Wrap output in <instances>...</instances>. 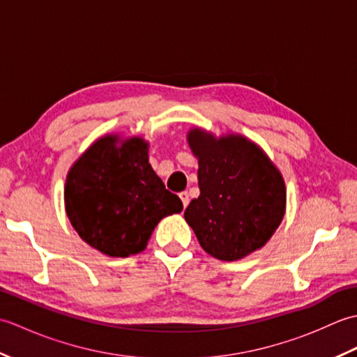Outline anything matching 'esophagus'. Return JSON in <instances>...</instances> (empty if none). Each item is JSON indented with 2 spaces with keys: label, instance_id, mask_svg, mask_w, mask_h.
I'll use <instances>...</instances> for the list:
<instances>
[{
  "label": "esophagus",
  "instance_id": "esophagus-1",
  "mask_svg": "<svg viewBox=\"0 0 357 357\" xmlns=\"http://www.w3.org/2000/svg\"><path fill=\"white\" fill-rule=\"evenodd\" d=\"M179 198H181V201H183V206L187 207L188 206V201H190V199H188V193L187 192H181L179 193Z\"/></svg>",
  "mask_w": 357,
  "mask_h": 357
}]
</instances>
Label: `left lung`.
<instances>
[{
    "mask_svg": "<svg viewBox=\"0 0 357 357\" xmlns=\"http://www.w3.org/2000/svg\"><path fill=\"white\" fill-rule=\"evenodd\" d=\"M187 142L198 159L201 193L184 218L204 252L219 261H238L262 248L285 215L282 173L241 133L215 136L193 127Z\"/></svg>",
    "mask_w": 357,
    "mask_h": 357,
    "instance_id": "left-lung-1",
    "label": "left lung"
}]
</instances>
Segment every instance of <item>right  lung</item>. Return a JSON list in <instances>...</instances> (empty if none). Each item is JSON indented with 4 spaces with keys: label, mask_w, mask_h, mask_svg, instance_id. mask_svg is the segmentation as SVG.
<instances>
[{
    "label": "right lung",
    "mask_w": 357,
    "mask_h": 357,
    "mask_svg": "<svg viewBox=\"0 0 357 357\" xmlns=\"http://www.w3.org/2000/svg\"><path fill=\"white\" fill-rule=\"evenodd\" d=\"M64 206L79 238L112 257L141 253L158 222L183 210L151 169L149 142L119 133L98 138L73 162Z\"/></svg>",
    "instance_id": "1"
}]
</instances>
